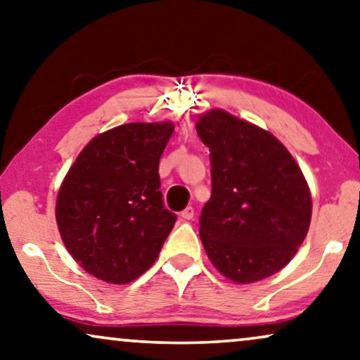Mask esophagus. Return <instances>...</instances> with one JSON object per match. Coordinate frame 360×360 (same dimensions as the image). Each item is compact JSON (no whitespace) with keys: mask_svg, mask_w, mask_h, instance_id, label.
<instances>
[{"mask_svg":"<svg viewBox=\"0 0 360 360\" xmlns=\"http://www.w3.org/2000/svg\"><path fill=\"white\" fill-rule=\"evenodd\" d=\"M193 214H195V208L193 207H186L184 212L180 213V217L184 218V220H191V218H193Z\"/></svg>","mask_w":360,"mask_h":360,"instance_id":"esophagus-1","label":"esophagus"}]
</instances>
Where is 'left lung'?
I'll return each instance as SVG.
<instances>
[{
    "label": "left lung",
    "mask_w": 360,
    "mask_h": 360,
    "mask_svg": "<svg viewBox=\"0 0 360 360\" xmlns=\"http://www.w3.org/2000/svg\"><path fill=\"white\" fill-rule=\"evenodd\" d=\"M197 132L212 165V197L200 214L208 258L235 283L271 276L309 230L312 203L301 169L274 135L225 110L202 115Z\"/></svg>",
    "instance_id": "left-lung-1"
}]
</instances>
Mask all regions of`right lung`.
Returning <instances> with one entry per match:
<instances>
[{
  "instance_id": "obj_1",
  "label": "right lung",
  "mask_w": 360,
  "mask_h": 360,
  "mask_svg": "<svg viewBox=\"0 0 360 360\" xmlns=\"http://www.w3.org/2000/svg\"><path fill=\"white\" fill-rule=\"evenodd\" d=\"M174 125L125 124L97 135L60 185L56 220L72 258L102 281L125 284L155 263L176 221L158 163Z\"/></svg>"
}]
</instances>
